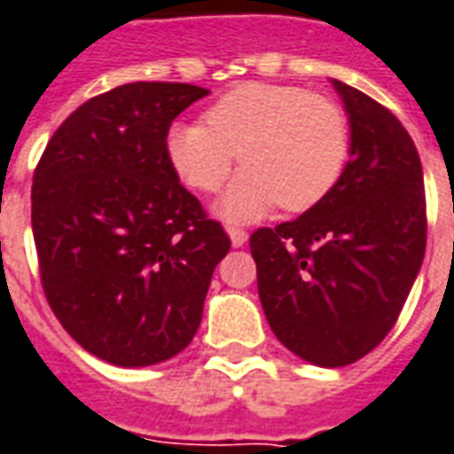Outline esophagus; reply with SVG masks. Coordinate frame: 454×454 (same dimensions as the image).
Here are the masks:
<instances>
[{"instance_id":"1","label":"esophagus","mask_w":454,"mask_h":454,"mask_svg":"<svg viewBox=\"0 0 454 454\" xmlns=\"http://www.w3.org/2000/svg\"><path fill=\"white\" fill-rule=\"evenodd\" d=\"M228 238H231V243H233V247H243L245 243H247V231H243V228H236V226H228Z\"/></svg>"}]
</instances>
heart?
<instances>
[{
    "mask_svg": "<svg viewBox=\"0 0 454 454\" xmlns=\"http://www.w3.org/2000/svg\"><path fill=\"white\" fill-rule=\"evenodd\" d=\"M166 149L177 176L200 192H216L240 156L245 170L218 201V214L253 221L274 204L317 207L347 168L351 137L344 110L327 96L253 82L216 100L207 124H173Z\"/></svg>",
    "mask_w": 454,
    "mask_h": 454,
    "instance_id": "heart-1",
    "label": "heart"
}]
</instances>
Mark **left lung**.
<instances>
[{
	"instance_id": "left-lung-1",
	"label": "left lung",
	"mask_w": 454,
	"mask_h": 454,
	"mask_svg": "<svg viewBox=\"0 0 454 454\" xmlns=\"http://www.w3.org/2000/svg\"><path fill=\"white\" fill-rule=\"evenodd\" d=\"M351 129L337 187L305 214L250 238L271 332L298 358L339 368L395 327L426 253L424 170L397 117L332 79Z\"/></svg>"
}]
</instances>
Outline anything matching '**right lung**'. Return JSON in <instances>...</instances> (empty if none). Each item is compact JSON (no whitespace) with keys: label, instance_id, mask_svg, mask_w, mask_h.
I'll return each mask as SVG.
<instances>
[{"label":"right lung","instance_id":"right-lung-1","mask_svg":"<svg viewBox=\"0 0 454 454\" xmlns=\"http://www.w3.org/2000/svg\"><path fill=\"white\" fill-rule=\"evenodd\" d=\"M209 90L137 82L86 100L52 134L30 194L48 303L69 337L122 368L180 354L231 240L184 190L166 139Z\"/></svg>","mask_w":454,"mask_h":454}]
</instances>
